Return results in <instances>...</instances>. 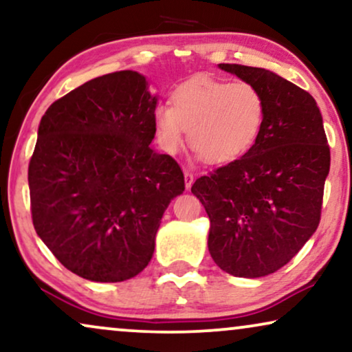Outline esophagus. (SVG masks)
I'll list each match as a JSON object with an SVG mask.
<instances>
[{
    "mask_svg": "<svg viewBox=\"0 0 352 352\" xmlns=\"http://www.w3.org/2000/svg\"><path fill=\"white\" fill-rule=\"evenodd\" d=\"M184 181H186V189L189 190L192 184H194V175L190 171H184Z\"/></svg>",
    "mask_w": 352,
    "mask_h": 352,
    "instance_id": "34e87169",
    "label": "esophagus"
}]
</instances>
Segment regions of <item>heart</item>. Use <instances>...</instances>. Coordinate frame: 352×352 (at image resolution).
<instances>
[{
    "mask_svg": "<svg viewBox=\"0 0 352 352\" xmlns=\"http://www.w3.org/2000/svg\"><path fill=\"white\" fill-rule=\"evenodd\" d=\"M266 120V100L248 81L216 80L197 76L177 86L171 105L153 110L158 146L176 155L189 144L205 162L228 163L247 153L261 134Z\"/></svg>",
    "mask_w": 352,
    "mask_h": 352,
    "instance_id": "1",
    "label": "heart"
}]
</instances>
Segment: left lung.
<instances>
[{
  "instance_id": "8db88e82",
  "label": "left lung",
  "mask_w": 352,
  "mask_h": 352,
  "mask_svg": "<svg viewBox=\"0 0 352 352\" xmlns=\"http://www.w3.org/2000/svg\"><path fill=\"white\" fill-rule=\"evenodd\" d=\"M266 100L261 134L243 157L192 186L210 218L208 250L230 276L264 277L285 266L320 223L330 147L316 100L266 69L219 64Z\"/></svg>"
}]
</instances>
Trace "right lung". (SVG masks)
Instances as JSON below:
<instances>
[{"label":"right lung","instance_id":"1","mask_svg":"<svg viewBox=\"0 0 352 352\" xmlns=\"http://www.w3.org/2000/svg\"><path fill=\"white\" fill-rule=\"evenodd\" d=\"M155 107L146 78L122 70L86 81L43 115L28 165L32 221L76 276H138L163 213L186 189L175 158L148 146Z\"/></svg>","mask_w":352,"mask_h":352}]
</instances>
